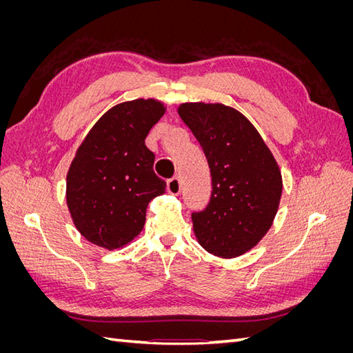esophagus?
Here are the masks:
<instances>
[{
    "mask_svg": "<svg viewBox=\"0 0 353 353\" xmlns=\"http://www.w3.org/2000/svg\"><path fill=\"white\" fill-rule=\"evenodd\" d=\"M166 188L170 194H179L181 191V179L179 176H172L166 184Z\"/></svg>",
    "mask_w": 353,
    "mask_h": 353,
    "instance_id": "34e87169",
    "label": "esophagus"
}]
</instances>
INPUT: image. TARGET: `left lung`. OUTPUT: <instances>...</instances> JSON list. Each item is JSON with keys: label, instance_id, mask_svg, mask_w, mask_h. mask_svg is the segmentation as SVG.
<instances>
[{"label": "left lung", "instance_id": "obj_1", "mask_svg": "<svg viewBox=\"0 0 353 353\" xmlns=\"http://www.w3.org/2000/svg\"><path fill=\"white\" fill-rule=\"evenodd\" d=\"M178 113L201 145L212 176L208 206L191 213L196 237L209 253L236 258L271 227L283 190L279 165L236 109L185 103Z\"/></svg>", "mask_w": 353, "mask_h": 353}]
</instances>
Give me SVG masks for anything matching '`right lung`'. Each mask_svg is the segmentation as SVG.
Here are the masks:
<instances>
[{
    "mask_svg": "<svg viewBox=\"0 0 353 353\" xmlns=\"http://www.w3.org/2000/svg\"><path fill=\"white\" fill-rule=\"evenodd\" d=\"M162 103L134 100L105 112L88 132L68 172V206L78 231L104 249H117L144 227L148 203L165 193L145 145L163 116Z\"/></svg>",
    "mask_w": 353,
    "mask_h": 353,
    "instance_id": "add662e5",
    "label": "right lung"
}]
</instances>
